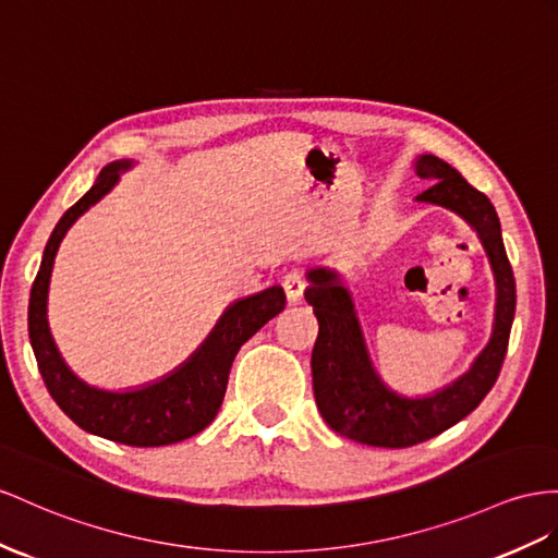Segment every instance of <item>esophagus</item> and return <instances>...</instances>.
Listing matches in <instances>:
<instances>
[{"mask_svg":"<svg viewBox=\"0 0 558 558\" xmlns=\"http://www.w3.org/2000/svg\"><path fill=\"white\" fill-rule=\"evenodd\" d=\"M282 290H284V296H288V304L290 306L302 304L304 290H306V280L302 278V274H296V270H292V274H288V276L282 278Z\"/></svg>","mask_w":558,"mask_h":558,"instance_id":"34e87169","label":"esophagus"}]
</instances>
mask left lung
<instances>
[{"label":"left lung","mask_w":558,"mask_h":558,"mask_svg":"<svg viewBox=\"0 0 558 558\" xmlns=\"http://www.w3.org/2000/svg\"><path fill=\"white\" fill-rule=\"evenodd\" d=\"M412 167L422 179L432 181L417 195V203L448 209L476 231L495 278V320L488 344L466 373L438 391L405 396L393 391L375 369L353 296L339 270L327 266L306 270L304 296L318 318V339L311 355L316 405L337 434L375 448H410L442 434L476 410L502 367L517 311V282L490 199L436 155H417Z\"/></svg>","instance_id":"obj_1"}]
</instances>
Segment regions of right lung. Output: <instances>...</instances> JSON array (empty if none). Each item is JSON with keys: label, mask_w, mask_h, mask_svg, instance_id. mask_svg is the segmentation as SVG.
Returning a JSON list of instances; mask_svg holds the SVG:
<instances>
[{"label": "right lung", "mask_w": 558, "mask_h": 558, "mask_svg": "<svg viewBox=\"0 0 558 558\" xmlns=\"http://www.w3.org/2000/svg\"><path fill=\"white\" fill-rule=\"evenodd\" d=\"M134 165V160L106 165L92 189L56 223L31 290L27 332H31L41 379H45L56 405L70 420L94 436L124 442V446L157 448L199 434L217 417L223 403L228 373H231L240 347L284 308V292L274 284V288L242 296L226 306L203 344L179 367L155 381L124 391H110L92 387L75 375L56 347L47 316L53 259L70 226L116 189L120 174L130 171Z\"/></svg>", "instance_id": "right-lung-1"}]
</instances>
